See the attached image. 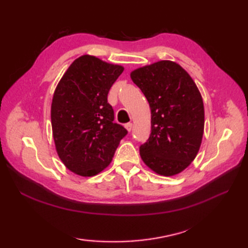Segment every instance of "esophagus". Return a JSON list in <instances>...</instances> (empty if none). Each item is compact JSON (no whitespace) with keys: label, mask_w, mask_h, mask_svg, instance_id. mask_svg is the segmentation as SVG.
Here are the masks:
<instances>
[{"label":"esophagus","mask_w":248,"mask_h":248,"mask_svg":"<svg viewBox=\"0 0 248 248\" xmlns=\"http://www.w3.org/2000/svg\"><path fill=\"white\" fill-rule=\"evenodd\" d=\"M125 129H127L129 132H131V130L133 129V124H131V123H129V124H125Z\"/></svg>","instance_id":"1"}]
</instances>
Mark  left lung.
Returning <instances> with one entry per match:
<instances>
[{"label": "left lung", "instance_id": "1", "mask_svg": "<svg viewBox=\"0 0 248 248\" xmlns=\"http://www.w3.org/2000/svg\"><path fill=\"white\" fill-rule=\"evenodd\" d=\"M131 78L151 109V133L140 147L141 159L159 175H177L191 164L202 144V94L188 73L170 61L139 68Z\"/></svg>", "mask_w": 248, "mask_h": 248}]
</instances>
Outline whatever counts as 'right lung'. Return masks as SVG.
Instances as JSON below:
<instances>
[{
  "label": "right lung",
  "mask_w": 248,
  "mask_h": 248,
  "mask_svg": "<svg viewBox=\"0 0 248 248\" xmlns=\"http://www.w3.org/2000/svg\"><path fill=\"white\" fill-rule=\"evenodd\" d=\"M124 67L91 55L72 62L57 85L51 121L57 155L65 166L83 177L97 175L112 161L128 134L114 123L108 93Z\"/></svg>",
  "instance_id": "1"
}]
</instances>
